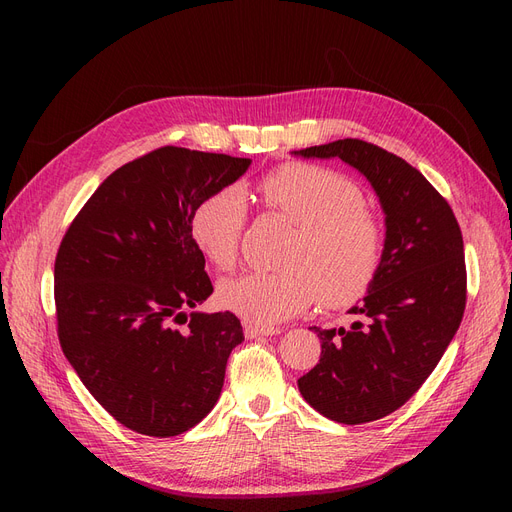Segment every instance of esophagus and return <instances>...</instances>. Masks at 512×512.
<instances>
[{
    "instance_id": "1",
    "label": "esophagus",
    "mask_w": 512,
    "mask_h": 512,
    "mask_svg": "<svg viewBox=\"0 0 512 512\" xmlns=\"http://www.w3.org/2000/svg\"><path fill=\"white\" fill-rule=\"evenodd\" d=\"M249 338H261V336H276L280 334L278 326H259V324H251L245 328Z\"/></svg>"
}]
</instances>
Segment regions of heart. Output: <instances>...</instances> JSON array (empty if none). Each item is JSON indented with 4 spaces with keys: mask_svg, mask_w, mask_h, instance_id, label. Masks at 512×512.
Listing matches in <instances>:
<instances>
[{
    "mask_svg": "<svg viewBox=\"0 0 512 512\" xmlns=\"http://www.w3.org/2000/svg\"><path fill=\"white\" fill-rule=\"evenodd\" d=\"M255 197L297 226L284 255L286 272H249L222 284L224 307L255 324H276L305 311L317 297L342 305L369 286L384 257V226L365 209L361 188L317 164H284L261 176ZM249 222L238 188L203 197L191 215L197 249L218 270H232Z\"/></svg>",
    "mask_w": 512,
    "mask_h": 512,
    "instance_id": "obj_1",
    "label": "heart"
}]
</instances>
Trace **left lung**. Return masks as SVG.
I'll return each instance as SVG.
<instances>
[{
    "label": "left lung",
    "mask_w": 512,
    "mask_h": 512,
    "mask_svg": "<svg viewBox=\"0 0 512 512\" xmlns=\"http://www.w3.org/2000/svg\"><path fill=\"white\" fill-rule=\"evenodd\" d=\"M340 157L378 193L386 245L348 328L313 326L319 363L299 380L324 417L359 425L382 419L423 386L461 326L467 303L463 234L448 201L405 159L359 139L299 151Z\"/></svg>",
    "instance_id": "left-lung-1"
}]
</instances>
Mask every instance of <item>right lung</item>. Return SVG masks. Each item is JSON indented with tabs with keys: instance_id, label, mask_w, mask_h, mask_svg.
<instances>
[{
	"instance_id": "1",
	"label": "right lung",
	"mask_w": 512,
	"mask_h": 512,
	"mask_svg": "<svg viewBox=\"0 0 512 512\" xmlns=\"http://www.w3.org/2000/svg\"><path fill=\"white\" fill-rule=\"evenodd\" d=\"M249 166L247 157L159 147L107 176L60 242L53 297L62 351L132 432L178 436L220 398L245 334L230 311L186 315L213 292L191 215Z\"/></svg>"
}]
</instances>
